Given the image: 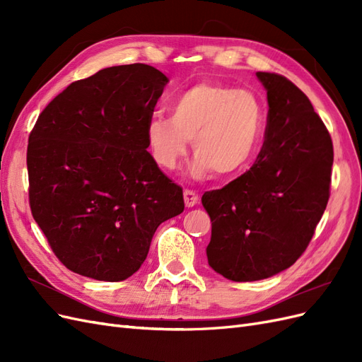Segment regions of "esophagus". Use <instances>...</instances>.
Returning a JSON list of instances; mask_svg holds the SVG:
<instances>
[{"label": "esophagus", "instance_id": "34e87169", "mask_svg": "<svg viewBox=\"0 0 362 362\" xmlns=\"http://www.w3.org/2000/svg\"><path fill=\"white\" fill-rule=\"evenodd\" d=\"M184 202H185V206L192 208V206L199 204V196L196 194L193 190H184Z\"/></svg>", "mask_w": 362, "mask_h": 362}]
</instances>
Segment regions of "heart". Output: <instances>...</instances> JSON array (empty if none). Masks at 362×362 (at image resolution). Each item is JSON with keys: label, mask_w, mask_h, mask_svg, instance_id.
Returning a JSON list of instances; mask_svg holds the SVG:
<instances>
[{"label": "heart", "mask_w": 362, "mask_h": 362, "mask_svg": "<svg viewBox=\"0 0 362 362\" xmlns=\"http://www.w3.org/2000/svg\"><path fill=\"white\" fill-rule=\"evenodd\" d=\"M170 117L152 116L146 141L152 158L164 170H175L192 139L189 175L206 178L214 172L229 178L254 160L264 134V108L247 90L204 81L181 92L169 107Z\"/></svg>", "instance_id": "obj_1"}]
</instances>
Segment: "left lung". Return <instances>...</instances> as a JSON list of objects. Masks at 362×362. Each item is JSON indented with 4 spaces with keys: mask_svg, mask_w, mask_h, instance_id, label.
Returning <instances> with one entry per match:
<instances>
[{
    "mask_svg": "<svg viewBox=\"0 0 362 362\" xmlns=\"http://www.w3.org/2000/svg\"><path fill=\"white\" fill-rule=\"evenodd\" d=\"M257 78L269 103L264 145L242 177L202 196L211 218L208 264L235 282L270 278L303 254L329 199L334 163L308 96L282 75Z\"/></svg>",
    "mask_w": 362,
    "mask_h": 362,
    "instance_id": "obj_1",
    "label": "left lung"
}]
</instances>
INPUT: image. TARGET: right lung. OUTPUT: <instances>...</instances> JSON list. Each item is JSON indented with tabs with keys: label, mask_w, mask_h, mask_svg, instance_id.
<instances>
[{
	"label": "right lung",
	"mask_w": 362,
	"mask_h": 362,
	"mask_svg": "<svg viewBox=\"0 0 362 362\" xmlns=\"http://www.w3.org/2000/svg\"><path fill=\"white\" fill-rule=\"evenodd\" d=\"M169 78L144 63L68 86L30 133V206L69 270L117 282L144 264L157 228L184 211L182 189L146 151Z\"/></svg>",
	"instance_id": "obj_1"
}]
</instances>
